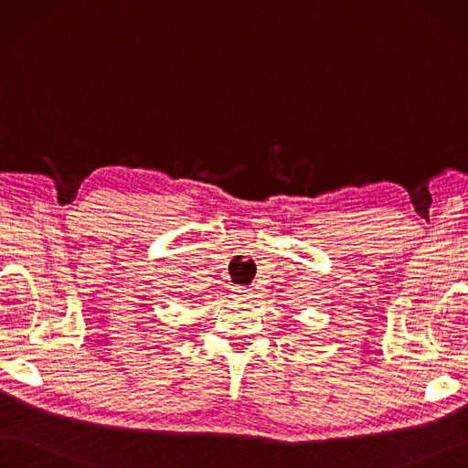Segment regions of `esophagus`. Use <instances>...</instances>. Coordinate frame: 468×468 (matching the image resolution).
Listing matches in <instances>:
<instances>
[{"label":"esophagus","instance_id":"obj_1","mask_svg":"<svg viewBox=\"0 0 468 468\" xmlns=\"http://www.w3.org/2000/svg\"><path fill=\"white\" fill-rule=\"evenodd\" d=\"M233 297L237 301H249L252 297V289L250 287H233Z\"/></svg>","mask_w":468,"mask_h":468}]
</instances>
